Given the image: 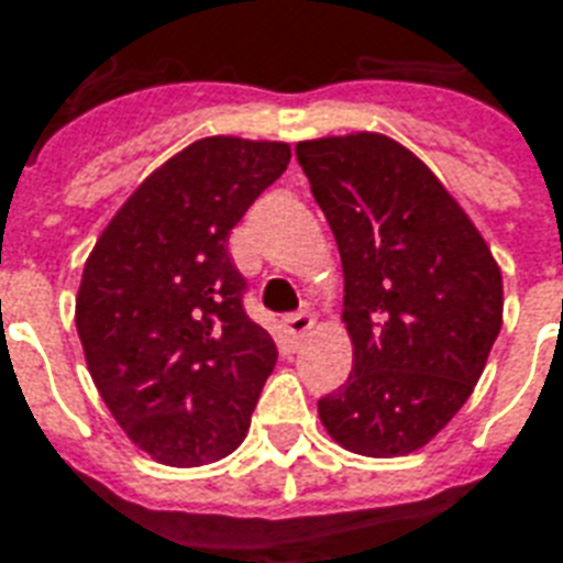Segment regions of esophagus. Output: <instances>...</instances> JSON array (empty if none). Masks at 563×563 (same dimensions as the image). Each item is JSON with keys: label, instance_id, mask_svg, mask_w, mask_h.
I'll return each instance as SVG.
<instances>
[{"label": "esophagus", "instance_id": "34e87169", "mask_svg": "<svg viewBox=\"0 0 563 563\" xmlns=\"http://www.w3.org/2000/svg\"><path fill=\"white\" fill-rule=\"evenodd\" d=\"M283 327H286V333H289L291 342H298L300 335H307L309 330H312V316H309L307 309L289 312V316H283Z\"/></svg>", "mask_w": 563, "mask_h": 563}]
</instances>
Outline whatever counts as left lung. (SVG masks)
<instances>
[{"label":"left lung","instance_id":"left-lung-1","mask_svg":"<svg viewBox=\"0 0 563 563\" xmlns=\"http://www.w3.org/2000/svg\"><path fill=\"white\" fill-rule=\"evenodd\" d=\"M344 268L353 371L318 400L360 455H406L471 397L503 327V277L453 195L383 134L295 148Z\"/></svg>","mask_w":563,"mask_h":563}]
</instances>
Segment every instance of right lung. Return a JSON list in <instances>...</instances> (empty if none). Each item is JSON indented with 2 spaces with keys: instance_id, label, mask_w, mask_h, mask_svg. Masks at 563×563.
<instances>
[{
  "instance_id": "1",
  "label": "right lung",
  "mask_w": 563,
  "mask_h": 563,
  "mask_svg": "<svg viewBox=\"0 0 563 563\" xmlns=\"http://www.w3.org/2000/svg\"><path fill=\"white\" fill-rule=\"evenodd\" d=\"M289 157L286 143L198 140L140 184L84 265L75 327L87 368L154 462H219L251 427L277 347L247 318L228 239Z\"/></svg>"
}]
</instances>
